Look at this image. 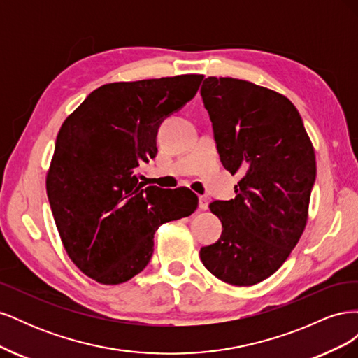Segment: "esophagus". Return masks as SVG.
Masks as SVG:
<instances>
[{
	"mask_svg": "<svg viewBox=\"0 0 358 358\" xmlns=\"http://www.w3.org/2000/svg\"><path fill=\"white\" fill-rule=\"evenodd\" d=\"M199 208H200V210H208V208H209V200H208V197L201 196V197L199 199Z\"/></svg>",
	"mask_w": 358,
	"mask_h": 358,
	"instance_id": "34e87169",
	"label": "esophagus"
}]
</instances>
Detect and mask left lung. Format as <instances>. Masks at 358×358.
I'll use <instances>...</instances> for the list:
<instances>
[{
  "label": "left lung",
  "instance_id": "left-lung-1",
  "mask_svg": "<svg viewBox=\"0 0 358 358\" xmlns=\"http://www.w3.org/2000/svg\"><path fill=\"white\" fill-rule=\"evenodd\" d=\"M222 166L242 179L236 197L209 204L222 234L200 249L204 267L224 282L249 287L284 264L305 230L317 176L315 152L287 96L233 78L204 79Z\"/></svg>",
  "mask_w": 358,
  "mask_h": 358
}]
</instances>
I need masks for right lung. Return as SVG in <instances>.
<instances>
[{"instance_id": "right-lung-1", "label": "right lung", "mask_w": 358, "mask_h": 358, "mask_svg": "<svg viewBox=\"0 0 358 358\" xmlns=\"http://www.w3.org/2000/svg\"><path fill=\"white\" fill-rule=\"evenodd\" d=\"M203 78L107 83L64 121L48 199L71 262L96 282L117 285L142 272L158 227L197 209L188 188H143L136 170L155 158L161 122L194 99Z\"/></svg>"}]
</instances>
